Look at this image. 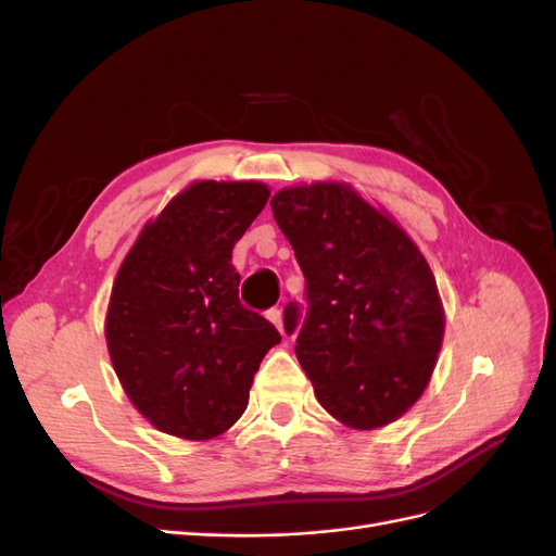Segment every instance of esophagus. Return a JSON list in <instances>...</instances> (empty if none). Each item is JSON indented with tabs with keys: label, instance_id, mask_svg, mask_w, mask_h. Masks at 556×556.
<instances>
[{
	"label": "esophagus",
	"instance_id": "1",
	"mask_svg": "<svg viewBox=\"0 0 556 556\" xmlns=\"http://www.w3.org/2000/svg\"><path fill=\"white\" fill-rule=\"evenodd\" d=\"M266 317H268V323H274V327L285 336V325H282V311L280 308H271L266 313Z\"/></svg>",
	"mask_w": 556,
	"mask_h": 556
}]
</instances>
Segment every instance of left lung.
<instances>
[{
    "instance_id": "8db88e82",
    "label": "left lung",
    "mask_w": 556,
    "mask_h": 556,
    "mask_svg": "<svg viewBox=\"0 0 556 556\" xmlns=\"http://www.w3.org/2000/svg\"><path fill=\"white\" fill-rule=\"evenodd\" d=\"M306 278L308 308H285L296 359L331 417L359 431L394 422L422 396L443 345L445 311L422 252L345 182L271 199Z\"/></svg>"
}]
</instances>
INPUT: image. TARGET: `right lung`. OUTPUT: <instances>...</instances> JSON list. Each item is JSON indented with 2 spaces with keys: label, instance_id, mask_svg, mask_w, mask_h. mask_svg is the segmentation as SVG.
<instances>
[{
  "label": "right lung",
  "instance_id": "add662e5",
  "mask_svg": "<svg viewBox=\"0 0 556 556\" xmlns=\"http://www.w3.org/2000/svg\"><path fill=\"white\" fill-rule=\"evenodd\" d=\"M255 180H199L134 241L111 290L106 345L125 394L185 441L225 433L280 333L241 306L231 250L268 201Z\"/></svg>",
  "mask_w": 556,
  "mask_h": 556
}]
</instances>
